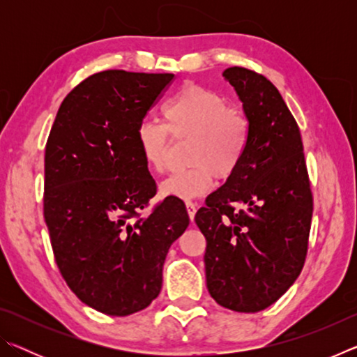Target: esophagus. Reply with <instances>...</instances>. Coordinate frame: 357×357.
<instances>
[{
	"mask_svg": "<svg viewBox=\"0 0 357 357\" xmlns=\"http://www.w3.org/2000/svg\"><path fill=\"white\" fill-rule=\"evenodd\" d=\"M185 208H187V214H189L190 220H193V217H195V213H197V203H193L192 200H187Z\"/></svg>",
	"mask_w": 357,
	"mask_h": 357,
	"instance_id": "34e87169",
	"label": "esophagus"
}]
</instances>
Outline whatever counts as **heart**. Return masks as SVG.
Instances as JSON below:
<instances>
[{
  "mask_svg": "<svg viewBox=\"0 0 357 357\" xmlns=\"http://www.w3.org/2000/svg\"><path fill=\"white\" fill-rule=\"evenodd\" d=\"M164 126L143 121L137 129V146L144 164L160 173L167 164L170 135L190 138V170L172 173L160 183L164 197H202L214 187V176L227 179L238 170L249 143V121L214 89L185 84L164 107Z\"/></svg>",
  "mask_w": 357,
  "mask_h": 357,
  "instance_id": "obj_1",
  "label": "heart"
}]
</instances>
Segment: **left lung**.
I'll use <instances>...</instances> for the list:
<instances>
[{
	"label": "left lung",
	"instance_id": "8db88e82",
	"mask_svg": "<svg viewBox=\"0 0 357 357\" xmlns=\"http://www.w3.org/2000/svg\"><path fill=\"white\" fill-rule=\"evenodd\" d=\"M223 77L243 102L249 143L195 222L206 238L209 294L225 309L255 313L274 304L304 268L313 197L298 123L279 89L238 66Z\"/></svg>",
	"mask_w": 357,
	"mask_h": 357
}]
</instances>
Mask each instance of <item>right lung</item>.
Listing matches in <instances>:
<instances>
[{"mask_svg": "<svg viewBox=\"0 0 357 357\" xmlns=\"http://www.w3.org/2000/svg\"><path fill=\"white\" fill-rule=\"evenodd\" d=\"M173 74L104 70L66 96L45 146L44 219L59 273L84 304L128 317L162 288L170 245L189 227L179 198L142 217L155 183L137 129Z\"/></svg>", "mask_w": 357, "mask_h": 357, "instance_id": "right-lung-1", "label": "right lung"}]
</instances>
